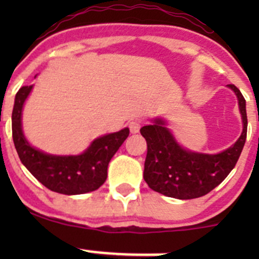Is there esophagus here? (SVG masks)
Masks as SVG:
<instances>
[{
    "mask_svg": "<svg viewBox=\"0 0 259 259\" xmlns=\"http://www.w3.org/2000/svg\"><path fill=\"white\" fill-rule=\"evenodd\" d=\"M129 129L133 134H137V133H139V130H140L139 120H132V121L129 122Z\"/></svg>",
    "mask_w": 259,
    "mask_h": 259,
    "instance_id": "1",
    "label": "esophagus"
}]
</instances>
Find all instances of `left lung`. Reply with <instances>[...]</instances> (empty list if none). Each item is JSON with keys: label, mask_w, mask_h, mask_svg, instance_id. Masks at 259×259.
Wrapping results in <instances>:
<instances>
[{"label": "left lung", "mask_w": 259, "mask_h": 259, "mask_svg": "<svg viewBox=\"0 0 259 259\" xmlns=\"http://www.w3.org/2000/svg\"><path fill=\"white\" fill-rule=\"evenodd\" d=\"M227 86L238 99L243 130L238 140L221 153H197L183 148L163 117H155L140 129L148 145L144 179L151 189L177 199H194L218 187L236 166L247 138V111L238 88L232 83Z\"/></svg>", "instance_id": "left-lung-1"}]
</instances>
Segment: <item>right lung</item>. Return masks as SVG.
Wrapping results in <instances>:
<instances>
[{"mask_svg":"<svg viewBox=\"0 0 259 259\" xmlns=\"http://www.w3.org/2000/svg\"><path fill=\"white\" fill-rule=\"evenodd\" d=\"M32 88L33 85L22 86L17 91L12 110V138L21 163L52 192L75 195L99 189L108 177L111 158L129 137V127L96 138L79 155L41 151L28 143L22 130V109Z\"/></svg>","mask_w":259,"mask_h":259,"instance_id":"add662e5","label":"right lung"}]
</instances>
